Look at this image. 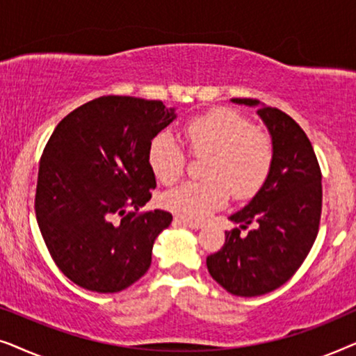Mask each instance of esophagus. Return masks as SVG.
Wrapping results in <instances>:
<instances>
[{
  "mask_svg": "<svg viewBox=\"0 0 356 356\" xmlns=\"http://www.w3.org/2000/svg\"><path fill=\"white\" fill-rule=\"evenodd\" d=\"M173 223H175V225L189 227V228H193V230H197V228L202 227L199 222H191V220H186V218H181V217H175L173 218Z\"/></svg>",
  "mask_w": 356,
  "mask_h": 356,
  "instance_id": "obj_1",
  "label": "esophagus"
}]
</instances>
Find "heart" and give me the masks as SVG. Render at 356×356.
Here are the masks:
<instances>
[{"label": "heart", "mask_w": 356, "mask_h": 356, "mask_svg": "<svg viewBox=\"0 0 356 356\" xmlns=\"http://www.w3.org/2000/svg\"><path fill=\"white\" fill-rule=\"evenodd\" d=\"M189 150L209 157L202 183H183L163 193L160 204L186 220H202L228 201L252 197L264 186L274 165V145L269 136L254 129L246 116L232 108H213L184 126ZM149 167L163 184H172L184 172L183 149L168 133L150 140Z\"/></svg>", "instance_id": "1"}]
</instances>
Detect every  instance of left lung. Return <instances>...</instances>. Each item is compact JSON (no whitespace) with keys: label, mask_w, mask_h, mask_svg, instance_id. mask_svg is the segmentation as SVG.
<instances>
[{"label":"left lung","mask_w":356,"mask_h":356,"mask_svg":"<svg viewBox=\"0 0 356 356\" xmlns=\"http://www.w3.org/2000/svg\"><path fill=\"white\" fill-rule=\"evenodd\" d=\"M257 106L269 129L274 165L250 204L230 216L240 228L225 232V243L207 256L212 279L228 293L259 296L279 289L300 269L318 236L323 186L308 136L293 118L259 100L232 99ZM252 227L248 236L241 230Z\"/></svg>","instance_id":"obj_1"}]
</instances>
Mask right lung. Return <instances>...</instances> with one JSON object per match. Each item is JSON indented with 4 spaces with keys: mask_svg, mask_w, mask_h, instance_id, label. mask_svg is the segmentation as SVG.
I'll return each mask as SVG.
<instances>
[{
    "mask_svg": "<svg viewBox=\"0 0 356 356\" xmlns=\"http://www.w3.org/2000/svg\"><path fill=\"white\" fill-rule=\"evenodd\" d=\"M175 118L160 100L105 95L53 131L38 167L35 216L53 261L76 285L116 293L149 270L155 238L173 217L139 212L157 186L147 150Z\"/></svg>",
    "mask_w": 356,
    "mask_h": 356,
    "instance_id": "obj_1",
    "label": "right lung"
}]
</instances>
